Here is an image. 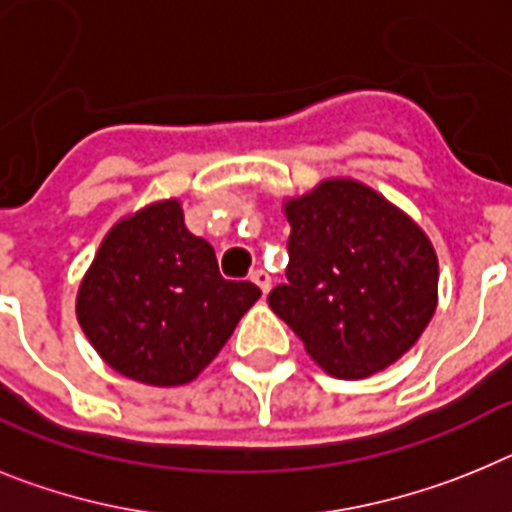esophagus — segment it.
Returning <instances> with one entry per match:
<instances>
[{"label":"esophagus","instance_id":"esophagus-1","mask_svg":"<svg viewBox=\"0 0 512 512\" xmlns=\"http://www.w3.org/2000/svg\"><path fill=\"white\" fill-rule=\"evenodd\" d=\"M250 278H252V281L257 283V286H260V291H262V293H268V291H270V286H273V278H270L268 270H262V268L252 270Z\"/></svg>","mask_w":512,"mask_h":512}]
</instances>
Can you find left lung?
I'll return each instance as SVG.
<instances>
[{"mask_svg":"<svg viewBox=\"0 0 512 512\" xmlns=\"http://www.w3.org/2000/svg\"><path fill=\"white\" fill-rule=\"evenodd\" d=\"M286 283L268 296L306 353L337 379H366L417 342L438 304L425 231L355 180L286 203Z\"/></svg>","mask_w":512,"mask_h":512,"instance_id":"8db88e82","label":"left lung"}]
</instances>
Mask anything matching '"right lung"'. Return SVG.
<instances>
[{"mask_svg": "<svg viewBox=\"0 0 512 512\" xmlns=\"http://www.w3.org/2000/svg\"><path fill=\"white\" fill-rule=\"evenodd\" d=\"M257 299L255 283L219 273L180 203L162 201L110 229L79 288L77 319L110 368L141 384L180 386L219 355Z\"/></svg>", "mask_w": 512, "mask_h": 512, "instance_id": "1", "label": "right lung"}]
</instances>
